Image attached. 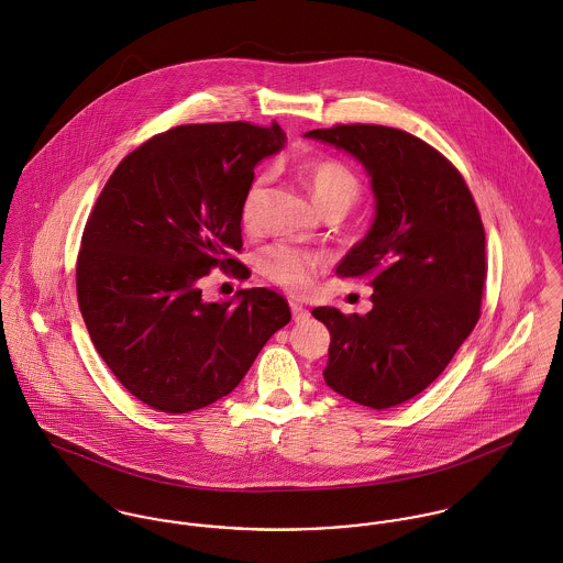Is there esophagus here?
Masks as SVG:
<instances>
[{
  "instance_id": "esophagus-1",
  "label": "esophagus",
  "mask_w": 563,
  "mask_h": 563,
  "mask_svg": "<svg viewBox=\"0 0 563 563\" xmlns=\"http://www.w3.org/2000/svg\"><path fill=\"white\" fill-rule=\"evenodd\" d=\"M290 310H292V319L297 322H303L310 319V312H308L303 306L295 303V301H290Z\"/></svg>"
}]
</instances>
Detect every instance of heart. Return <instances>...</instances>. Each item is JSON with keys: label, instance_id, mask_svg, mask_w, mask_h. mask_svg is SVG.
I'll list each match as a JSON object with an SVG mask.
<instances>
[{"label": "heart", "instance_id": "heart-1", "mask_svg": "<svg viewBox=\"0 0 563 563\" xmlns=\"http://www.w3.org/2000/svg\"><path fill=\"white\" fill-rule=\"evenodd\" d=\"M303 181L314 203L321 208L322 214L329 210H342L346 214L362 192L360 179L353 175V170H349L340 162H312L303 170ZM264 197H266V177H257L251 181V186L242 197L241 221L246 232L260 230ZM319 264H321L319 255L301 251L297 246H288V244H277L268 249L262 257L264 275L290 292H303L306 288H310Z\"/></svg>", "mask_w": 563, "mask_h": 563}]
</instances>
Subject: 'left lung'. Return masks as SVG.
<instances>
[{"label": "left lung", "mask_w": 563, "mask_h": 563, "mask_svg": "<svg viewBox=\"0 0 563 563\" xmlns=\"http://www.w3.org/2000/svg\"><path fill=\"white\" fill-rule=\"evenodd\" d=\"M360 162L375 219L335 266L368 275L373 310L314 308L329 329L324 384L349 401L386 409L422 393L479 321L485 234L457 168L420 139L384 125L306 132Z\"/></svg>", "instance_id": "obj_1"}]
</instances>
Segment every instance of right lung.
Masks as SVG:
<instances>
[{"label": "right lung", "instance_id": "obj_1", "mask_svg": "<svg viewBox=\"0 0 563 563\" xmlns=\"http://www.w3.org/2000/svg\"><path fill=\"white\" fill-rule=\"evenodd\" d=\"M284 145L277 123L179 125L103 186L81 236L78 301L97 353L139 401L186 413L228 397L290 322L275 290L210 303L199 288L212 266L246 271L230 257L242 246V197Z\"/></svg>", "mask_w": 563, "mask_h": 563}]
</instances>
